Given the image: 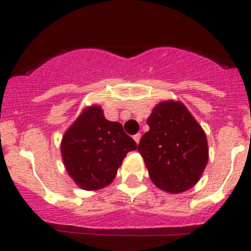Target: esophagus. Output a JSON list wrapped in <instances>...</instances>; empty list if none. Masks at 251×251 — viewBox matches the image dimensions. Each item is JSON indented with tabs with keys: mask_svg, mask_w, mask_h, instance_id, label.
<instances>
[{
	"mask_svg": "<svg viewBox=\"0 0 251 251\" xmlns=\"http://www.w3.org/2000/svg\"><path fill=\"white\" fill-rule=\"evenodd\" d=\"M133 139H134V141H136L137 145H138L139 141H141V134H139V133H137V134H134V136H133Z\"/></svg>",
	"mask_w": 251,
	"mask_h": 251,
	"instance_id": "obj_1",
	"label": "esophagus"
}]
</instances>
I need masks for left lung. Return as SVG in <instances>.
<instances>
[{"mask_svg": "<svg viewBox=\"0 0 251 251\" xmlns=\"http://www.w3.org/2000/svg\"><path fill=\"white\" fill-rule=\"evenodd\" d=\"M150 130L138 145L152 182L170 194L194 187L208 159L207 139L182 103L157 104L147 119Z\"/></svg>", "mask_w": 251, "mask_h": 251, "instance_id": "left-lung-1", "label": "left lung"}]
</instances>
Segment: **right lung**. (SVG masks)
I'll return each mask as SVG.
<instances>
[{"label":"right lung","instance_id":"right-lung-1","mask_svg":"<svg viewBox=\"0 0 251 251\" xmlns=\"http://www.w3.org/2000/svg\"><path fill=\"white\" fill-rule=\"evenodd\" d=\"M136 148L121 123L105 119L100 106L92 105L65 132L61 156L74 182L94 191L112 182L124 157Z\"/></svg>","mask_w":251,"mask_h":251}]
</instances>
